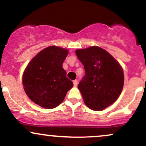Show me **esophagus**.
Wrapping results in <instances>:
<instances>
[{
    "mask_svg": "<svg viewBox=\"0 0 146 146\" xmlns=\"http://www.w3.org/2000/svg\"><path fill=\"white\" fill-rule=\"evenodd\" d=\"M73 85H74L75 86H76L77 85H78V80H73Z\"/></svg>",
    "mask_w": 146,
    "mask_h": 146,
    "instance_id": "1",
    "label": "esophagus"
}]
</instances>
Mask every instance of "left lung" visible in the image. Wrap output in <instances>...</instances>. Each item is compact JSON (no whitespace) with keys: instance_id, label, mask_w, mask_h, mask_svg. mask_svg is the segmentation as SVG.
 Segmentation results:
<instances>
[{"instance_id":"left-lung-1","label":"left lung","mask_w":146,"mask_h":146,"mask_svg":"<svg viewBox=\"0 0 146 146\" xmlns=\"http://www.w3.org/2000/svg\"><path fill=\"white\" fill-rule=\"evenodd\" d=\"M85 75L78 84L84 101L91 110H102L121 94L124 77L122 68L110 53L98 46L75 51Z\"/></svg>"}]
</instances>
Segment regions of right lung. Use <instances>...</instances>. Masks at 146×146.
Here are the masks:
<instances>
[{
	"mask_svg": "<svg viewBox=\"0 0 146 146\" xmlns=\"http://www.w3.org/2000/svg\"><path fill=\"white\" fill-rule=\"evenodd\" d=\"M67 54L65 48L48 46L39 52L25 69L23 77L25 93L42 108H56L73 86L62 68Z\"/></svg>",
	"mask_w": 146,
	"mask_h": 146,
	"instance_id": "right-lung-1",
	"label": "right lung"
}]
</instances>
